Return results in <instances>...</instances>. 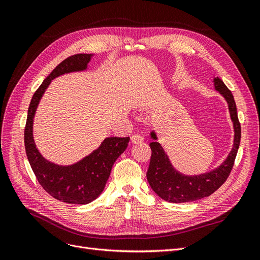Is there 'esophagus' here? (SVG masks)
Masks as SVG:
<instances>
[{
    "mask_svg": "<svg viewBox=\"0 0 260 260\" xmlns=\"http://www.w3.org/2000/svg\"><path fill=\"white\" fill-rule=\"evenodd\" d=\"M142 142H143V137H141L140 135H133L131 137L132 144H138V143H142Z\"/></svg>",
    "mask_w": 260,
    "mask_h": 260,
    "instance_id": "obj_1",
    "label": "esophagus"
}]
</instances>
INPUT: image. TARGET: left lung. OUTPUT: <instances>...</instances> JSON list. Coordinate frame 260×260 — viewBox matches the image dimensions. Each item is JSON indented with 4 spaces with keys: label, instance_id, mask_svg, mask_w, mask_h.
I'll use <instances>...</instances> for the list:
<instances>
[{
    "label": "left lung",
    "instance_id": "8db88e82",
    "mask_svg": "<svg viewBox=\"0 0 260 260\" xmlns=\"http://www.w3.org/2000/svg\"><path fill=\"white\" fill-rule=\"evenodd\" d=\"M214 89L221 95L228 104V109L233 123V145L226 158L218 167L200 175H184L178 171L169 159L161 144L158 142L155 130L149 133L152 142L151 161L146 172V178L152 190L164 201L170 203H186L198 201L211 195L221 186L232 170L235 156L241 141V124L239 122L237 105L231 91L222 80L214 77Z\"/></svg>",
    "mask_w": 260,
    "mask_h": 260
}]
</instances>
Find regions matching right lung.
Segmentation results:
<instances>
[{
  "label": "right lung",
  "mask_w": 260,
  "mask_h": 260,
  "mask_svg": "<svg viewBox=\"0 0 260 260\" xmlns=\"http://www.w3.org/2000/svg\"><path fill=\"white\" fill-rule=\"evenodd\" d=\"M94 54H77L55 67L31 99L25 128L26 154L39 183L54 199L78 205L93 202L104 191L113 165L125 151L130 138H105L96 149L79 161L58 165L46 159L39 152L34 138V119L52 80L66 74L85 72Z\"/></svg>",
  "instance_id": "1"
}]
</instances>
